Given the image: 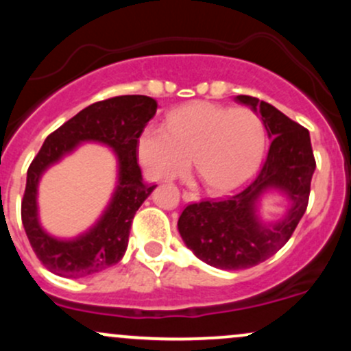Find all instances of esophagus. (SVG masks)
Listing matches in <instances>:
<instances>
[{
    "label": "esophagus",
    "mask_w": 351,
    "mask_h": 351,
    "mask_svg": "<svg viewBox=\"0 0 351 351\" xmlns=\"http://www.w3.org/2000/svg\"><path fill=\"white\" fill-rule=\"evenodd\" d=\"M181 198H183V201H186V203H193V201L199 199V195H198V193L186 191V189H183V193H181Z\"/></svg>",
    "instance_id": "obj_1"
}]
</instances>
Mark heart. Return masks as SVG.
<instances>
[{
  "instance_id": "b5f03b06",
  "label": "heart",
  "mask_w": 351,
  "mask_h": 351,
  "mask_svg": "<svg viewBox=\"0 0 351 351\" xmlns=\"http://www.w3.org/2000/svg\"><path fill=\"white\" fill-rule=\"evenodd\" d=\"M264 142L263 122L252 110L193 102L168 115L167 130L145 128L138 158L152 180L183 176L195 160L204 186L224 195L252 178Z\"/></svg>"
}]
</instances>
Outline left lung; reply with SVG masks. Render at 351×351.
<instances>
[{
    "instance_id": "left-lung-1",
    "label": "left lung",
    "mask_w": 351,
    "mask_h": 351,
    "mask_svg": "<svg viewBox=\"0 0 351 351\" xmlns=\"http://www.w3.org/2000/svg\"><path fill=\"white\" fill-rule=\"evenodd\" d=\"M236 100L261 115L271 138L263 168L237 195L188 204L178 219L188 249L203 263L224 271L254 267L284 247L307 209L315 171L307 128L264 100L251 95H237ZM269 189H277L293 203L277 223H264L256 216L258 199Z\"/></svg>"
}]
</instances>
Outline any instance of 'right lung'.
Instances as JSON below:
<instances>
[{
    "label": "right lung",
    "instance_id": "add662e5",
    "mask_svg": "<svg viewBox=\"0 0 351 351\" xmlns=\"http://www.w3.org/2000/svg\"><path fill=\"white\" fill-rule=\"evenodd\" d=\"M155 99L119 95L92 104L47 136L27 168L21 201V219L31 247L47 271L60 277H87L115 265L128 245L132 221L155 189L143 183L136 163L138 138L156 114ZM84 141L107 144L119 162V181L111 203L87 233L74 240H59L42 229L37 216V184L42 173Z\"/></svg>",
    "mask_w": 351,
    "mask_h": 351
}]
</instances>
